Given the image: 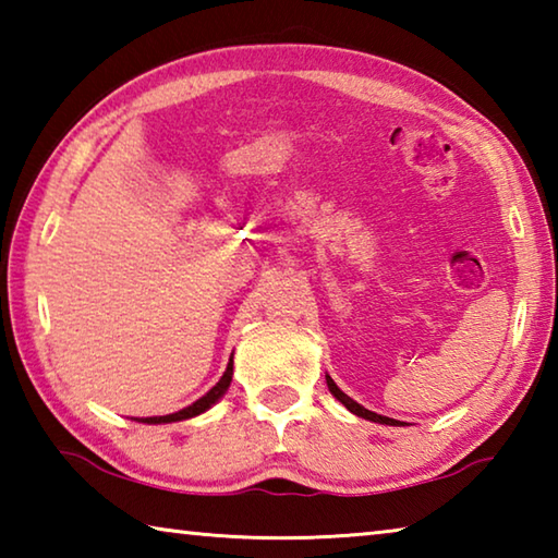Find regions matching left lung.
I'll use <instances>...</instances> for the list:
<instances>
[{
	"mask_svg": "<svg viewBox=\"0 0 558 558\" xmlns=\"http://www.w3.org/2000/svg\"><path fill=\"white\" fill-rule=\"evenodd\" d=\"M327 386H329V391H332L335 399L342 401L354 415H362V418L374 421V423H386V426H396V423H399V421H393V418H386V415H379V413H374V411H366L364 405H359L354 399H349V396L342 389H339V386L332 379H329V376H327ZM399 426H401V423H399Z\"/></svg>",
	"mask_w": 558,
	"mask_h": 558,
	"instance_id": "8db88e82",
	"label": "left lung"
}]
</instances>
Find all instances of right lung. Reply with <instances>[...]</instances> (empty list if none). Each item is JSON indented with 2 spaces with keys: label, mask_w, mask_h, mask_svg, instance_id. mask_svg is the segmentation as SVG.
Wrapping results in <instances>:
<instances>
[{
  "label": "right lung",
  "mask_w": 558,
  "mask_h": 558,
  "mask_svg": "<svg viewBox=\"0 0 558 558\" xmlns=\"http://www.w3.org/2000/svg\"><path fill=\"white\" fill-rule=\"evenodd\" d=\"M231 376H233V359L229 362V366H226V372H223V376L219 379V384H216L209 393L202 396L199 401H194L192 405H186V409L177 411V413L153 415V418H140V423H172V421H184V418H192V415L204 413L206 409H211V405L221 399V396L226 393V389H229Z\"/></svg>",
  "instance_id": "right-lung-1"
}]
</instances>
